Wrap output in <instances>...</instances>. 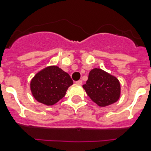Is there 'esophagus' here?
Returning <instances> with one entry per match:
<instances>
[{"mask_svg": "<svg viewBox=\"0 0 151 151\" xmlns=\"http://www.w3.org/2000/svg\"><path fill=\"white\" fill-rule=\"evenodd\" d=\"M76 84H78V85H82V81L81 80L78 81H76Z\"/></svg>", "mask_w": 151, "mask_h": 151, "instance_id": "1", "label": "esophagus"}]
</instances>
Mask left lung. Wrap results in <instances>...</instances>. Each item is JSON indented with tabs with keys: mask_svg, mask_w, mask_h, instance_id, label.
I'll return each instance as SVG.
<instances>
[{
	"mask_svg": "<svg viewBox=\"0 0 151 151\" xmlns=\"http://www.w3.org/2000/svg\"><path fill=\"white\" fill-rule=\"evenodd\" d=\"M87 95L100 107L116 103L121 96V84L115 76L100 68L91 70L85 85Z\"/></svg>",
	"mask_w": 151,
	"mask_h": 151,
	"instance_id": "8db88e82",
	"label": "left lung"
}]
</instances>
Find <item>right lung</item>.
I'll list each match as a JSON object with an SVG mask.
<instances>
[{"label": "right lung", "instance_id": "1", "mask_svg": "<svg viewBox=\"0 0 151 151\" xmlns=\"http://www.w3.org/2000/svg\"><path fill=\"white\" fill-rule=\"evenodd\" d=\"M73 85L68 73L59 66H48L38 71L30 81L32 96L38 103L53 106L65 96L66 91Z\"/></svg>", "mask_w": 151, "mask_h": 151}]
</instances>
